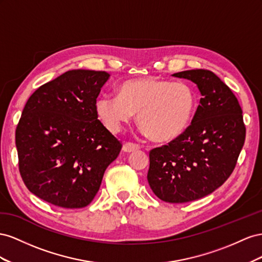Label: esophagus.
<instances>
[{
	"label": "esophagus",
	"instance_id": "1",
	"mask_svg": "<svg viewBox=\"0 0 262 262\" xmlns=\"http://www.w3.org/2000/svg\"><path fill=\"white\" fill-rule=\"evenodd\" d=\"M139 148H140L139 145L134 144V143H125V144L123 145V150H124L125 152L136 151V150H138Z\"/></svg>",
	"mask_w": 262,
	"mask_h": 262
}]
</instances>
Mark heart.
<instances>
[{
  "mask_svg": "<svg viewBox=\"0 0 262 262\" xmlns=\"http://www.w3.org/2000/svg\"><path fill=\"white\" fill-rule=\"evenodd\" d=\"M196 101L195 91L184 82L134 79L124 82L119 95H101L95 102V112L112 133L121 132L138 113L146 135L157 141H168L190 126Z\"/></svg>",
  "mask_w": 262,
  "mask_h": 262,
  "instance_id": "b5f03b06",
  "label": "heart"
}]
</instances>
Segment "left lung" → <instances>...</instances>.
I'll return each mask as SVG.
<instances>
[{
	"label": "left lung",
	"mask_w": 262,
	"mask_h": 262,
	"mask_svg": "<svg viewBox=\"0 0 262 262\" xmlns=\"http://www.w3.org/2000/svg\"><path fill=\"white\" fill-rule=\"evenodd\" d=\"M172 76L194 82L202 98L185 132L149 152L147 180L160 200L186 203L208 195L229 178L246 127L237 98L214 72L195 69Z\"/></svg>",
	"instance_id": "left-lung-1"
}]
</instances>
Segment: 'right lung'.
Returning a JSON list of instances; mask_svg holds the SVG:
<instances>
[{
    "mask_svg": "<svg viewBox=\"0 0 262 262\" xmlns=\"http://www.w3.org/2000/svg\"><path fill=\"white\" fill-rule=\"evenodd\" d=\"M105 71L70 70L39 86L15 133L21 179L36 196L81 208L98 193L106 168L122 149L95 112Z\"/></svg>",
    "mask_w": 262,
    "mask_h": 262,
    "instance_id": "1",
    "label": "right lung"
}]
</instances>
